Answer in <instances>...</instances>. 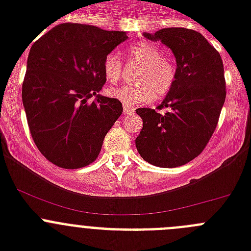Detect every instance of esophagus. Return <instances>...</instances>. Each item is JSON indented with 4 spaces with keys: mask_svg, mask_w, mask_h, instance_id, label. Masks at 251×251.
<instances>
[{
    "mask_svg": "<svg viewBox=\"0 0 251 251\" xmlns=\"http://www.w3.org/2000/svg\"><path fill=\"white\" fill-rule=\"evenodd\" d=\"M123 113L126 115L128 114H132V113H134V108H130V106H123Z\"/></svg>",
    "mask_w": 251,
    "mask_h": 251,
    "instance_id": "1",
    "label": "esophagus"
}]
</instances>
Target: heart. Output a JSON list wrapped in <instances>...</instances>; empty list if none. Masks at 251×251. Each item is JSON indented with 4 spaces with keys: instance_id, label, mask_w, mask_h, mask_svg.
I'll use <instances>...</instances> for the list:
<instances>
[{
    "instance_id": "1",
    "label": "heart",
    "mask_w": 251,
    "mask_h": 251,
    "mask_svg": "<svg viewBox=\"0 0 251 251\" xmlns=\"http://www.w3.org/2000/svg\"><path fill=\"white\" fill-rule=\"evenodd\" d=\"M130 56L142 63L136 75L138 83L110 88L108 95L123 105L134 106L152 100L154 97L162 98L170 93L176 80V66L174 61L162 56V51L153 44L139 41L128 49ZM103 72L106 80L117 83L122 75V61L115 52L104 57Z\"/></svg>"
}]
</instances>
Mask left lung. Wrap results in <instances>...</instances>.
Returning <instances> with one entry per match:
<instances>
[{
    "label": "left lung",
    "instance_id": "left-lung-1",
    "mask_svg": "<svg viewBox=\"0 0 251 251\" xmlns=\"http://www.w3.org/2000/svg\"><path fill=\"white\" fill-rule=\"evenodd\" d=\"M146 39L161 41L176 57V80L157 109L139 108L143 121L136 147L153 166L174 168L196 158L211 138L226 98L220 54L195 30L162 28Z\"/></svg>",
    "mask_w": 251,
    "mask_h": 251
}]
</instances>
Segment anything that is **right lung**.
Returning <instances> with one entry per match:
<instances>
[{"label": "right lung", "mask_w": 251, "mask_h": 251, "mask_svg": "<svg viewBox=\"0 0 251 251\" xmlns=\"http://www.w3.org/2000/svg\"><path fill=\"white\" fill-rule=\"evenodd\" d=\"M127 39L124 31L68 22L31 46L22 103L35 145L57 167L75 170L94 162L123 113L121 101L99 92L106 81L104 57Z\"/></svg>", "instance_id": "1"}]
</instances>
